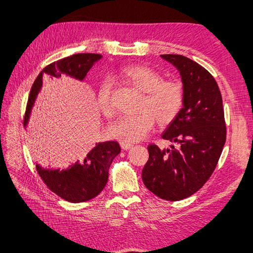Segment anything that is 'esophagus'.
I'll return each instance as SVG.
<instances>
[{
    "instance_id": "1",
    "label": "esophagus",
    "mask_w": 253,
    "mask_h": 253,
    "mask_svg": "<svg viewBox=\"0 0 253 253\" xmlns=\"http://www.w3.org/2000/svg\"><path fill=\"white\" fill-rule=\"evenodd\" d=\"M121 147L123 150H129L131 149L133 146L131 143H127V142H121Z\"/></svg>"
}]
</instances>
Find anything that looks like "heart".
<instances>
[{
	"label": "heart",
	"instance_id": "b5f03b06",
	"mask_svg": "<svg viewBox=\"0 0 253 253\" xmlns=\"http://www.w3.org/2000/svg\"><path fill=\"white\" fill-rule=\"evenodd\" d=\"M123 79L133 88L144 93L136 115L123 116L113 122L109 127V135L123 142L140 141L152 130L155 121L161 125H169L176 120L184 106L185 93L182 85L163 76L152 67L131 65L121 72ZM98 104L102 114L111 116V84L104 80L98 91Z\"/></svg>",
	"mask_w": 253,
	"mask_h": 253
}]
</instances>
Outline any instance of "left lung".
I'll use <instances>...</instances> for the list:
<instances>
[{
    "label": "left lung",
    "instance_id": "1",
    "mask_svg": "<svg viewBox=\"0 0 253 253\" xmlns=\"http://www.w3.org/2000/svg\"><path fill=\"white\" fill-rule=\"evenodd\" d=\"M161 57L178 69L185 101L179 115L162 133L177 148L148 146L142 180L159 198L179 201L197 192L211 177L226 141V126L222 94L212 75L186 56Z\"/></svg>",
    "mask_w": 253,
    "mask_h": 253
}]
</instances>
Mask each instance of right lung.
Segmentation results:
<instances>
[{"label": "right lung", "instance_id": "obj_1", "mask_svg": "<svg viewBox=\"0 0 253 253\" xmlns=\"http://www.w3.org/2000/svg\"><path fill=\"white\" fill-rule=\"evenodd\" d=\"M101 54L79 53L58 60L43 68L32 84L28 102H27L24 126L28 124L32 106L42 87L43 77L58 79L66 75L77 80L84 79L85 75L95 62L101 60ZM121 147L117 141L95 143V147L84 155V159L69 165L65 169H45L39 164L36 165L38 174L51 191L64 200L79 203L91 200L103 190L109 179V169Z\"/></svg>", "mask_w": 253, "mask_h": 253}]
</instances>
